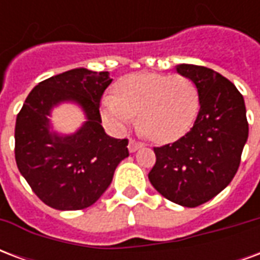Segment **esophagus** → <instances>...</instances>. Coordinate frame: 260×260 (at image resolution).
<instances>
[{
    "label": "esophagus",
    "mask_w": 260,
    "mask_h": 260,
    "mask_svg": "<svg viewBox=\"0 0 260 260\" xmlns=\"http://www.w3.org/2000/svg\"><path fill=\"white\" fill-rule=\"evenodd\" d=\"M141 146H142L141 142L135 141V139H131L129 145H128V149H129V152L134 153V152H136V150H138V149H139Z\"/></svg>",
    "instance_id": "1"
}]
</instances>
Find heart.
<instances>
[{"mask_svg":"<svg viewBox=\"0 0 260 260\" xmlns=\"http://www.w3.org/2000/svg\"><path fill=\"white\" fill-rule=\"evenodd\" d=\"M104 113L114 124L125 128L138 115V129L156 142L182 135L199 110V91L184 75L142 72L125 76L115 96L103 100Z\"/></svg>","mask_w":260,"mask_h":260,"instance_id":"obj_1","label":"heart"}]
</instances>
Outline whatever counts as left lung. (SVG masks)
<instances>
[{"instance_id":"left-lung-1","label":"left lung","mask_w":260,"mask_h":260,"mask_svg":"<svg viewBox=\"0 0 260 260\" xmlns=\"http://www.w3.org/2000/svg\"><path fill=\"white\" fill-rule=\"evenodd\" d=\"M177 72L199 91V113L189 132L153 147L156 163L149 181L181 206L196 207L220 193L237 174L248 139L244 97L229 79L206 67L181 64Z\"/></svg>"}]
</instances>
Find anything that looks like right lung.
Returning a JSON list of instances; mask_svg holds the SVG:
<instances>
[{"mask_svg": "<svg viewBox=\"0 0 260 260\" xmlns=\"http://www.w3.org/2000/svg\"><path fill=\"white\" fill-rule=\"evenodd\" d=\"M108 72L85 68L43 80L26 97L15 124V160L31 191L57 210L91 206L113 181L121 160L129 156L128 139L108 136L102 126L100 100ZM62 101L78 102L88 121L69 137L49 132L47 115Z\"/></svg>", "mask_w": 260, "mask_h": 260, "instance_id": "obj_1", "label": "right lung"}]
</instances>
